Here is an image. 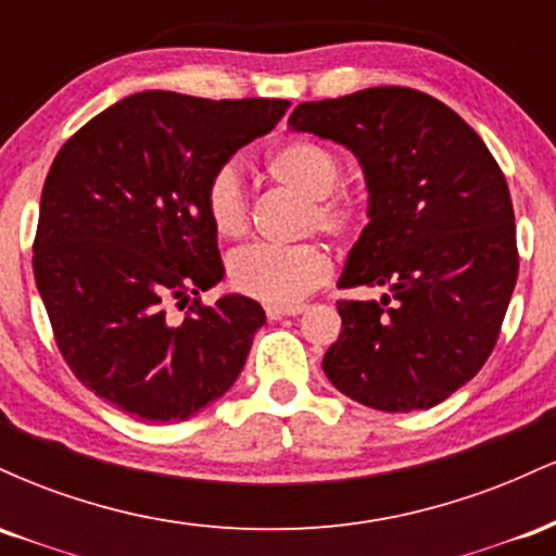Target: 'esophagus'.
<instances>
[{
  "label": "esophagus",
  "mask_w": 556,
  "mask_h": 556,
  "mask_svg": "<svg viewBox=\"0 0 556 556\" xmlns=\"http://www.w3.org/2000/svg\"><path fill=\"white\" fill-rule=\"evenodd\" d=\"M305 308H308V305H303V303H295V305H266V316H269L271 321H277V318H285V316H300Z\"/></svg>",
  "instance_id": "obj_1"
}]
</instances>
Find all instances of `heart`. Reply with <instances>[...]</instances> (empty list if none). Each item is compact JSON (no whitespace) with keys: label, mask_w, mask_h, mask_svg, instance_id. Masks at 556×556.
I'll return each instance as SVG.
<instances>
[{"label":"heart","mask_w":556,"mask_h":556,"mask_svg":"<svg viewBox=\"0 0 556 556\" xmlns=\"http://www.w3.org/2000/svg\"><path fill=\"white\" fill-rule=\"evenodd\" d=\"M271 180L308 198L305 225L321 232L350 235L363 219L361 201L337 190L342 164L334 151L316 140H285L266 156ZM203 206L219 238H240L248 229V203L235 167H222L206 185ZM229 285L242 295L269 305H295L329 277L331 261L321 245H251L229 258Z\"/></svg>","instance_id":"heart-1"}]
</instances>
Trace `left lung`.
Listing matches in <instances>:
<instances>
[{
    "mask_svg": "<svg viewBox=\"0 0 556 556\" xmlns=\"http://www.w3.org/2000/svg\"><path fill=\"white\" fill-rule=\"evenodd\" d=\"M290 125L353 151L366 177L368 225L337 287L389 290L337 303L324 374L374 410H429L481 371L518 282L500 164L460 114L413 88L305 101Z\"/></svg>",
    "mask_w": 556,
    "mask_h": 556,
    "instance_id": "obj_1",
    "label": "left lung"
}]
</instances>
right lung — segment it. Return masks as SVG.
<instances>
[{
	"label": "right lung",
	"instance_id": "1",
	"mask_svg": "<svg viewBox=\"0 0 556 556\" xmlns=\"http://www.w3.org/2000/svg\"><path fill=\"white\" fill-rule=\"evenodd\" d=\"M285 99L143 91L83 125L41 193L34 277L60 353L127 416L175 424L235 384L266 316L256 300L189 305L225 277L206 185L274 130Z\"/></svg>",
	"mask_w": 556,
	"mask_h": 556
}]
</instances>
